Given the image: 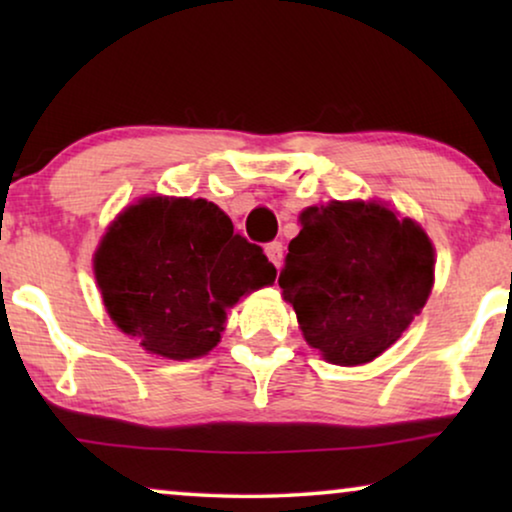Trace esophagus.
<instances>
[{
  "instance_id": "34e87169",
  "label": "esophagus",
  "mask_w": 512,
  "mask_h": 512,
  "mask_svg": "<svg viewBox=\"0 0 512 512\" xmlns=\"http://www.w3.org/2000/svg\"><path fill=\"white\" fill-rule=\"evenodd\" d=\"M265 254H268L270 261L275 263V268H279V265H282V258H284V244L279 240L268 242L265 244Z\"/></svg>"
}]
</instances>
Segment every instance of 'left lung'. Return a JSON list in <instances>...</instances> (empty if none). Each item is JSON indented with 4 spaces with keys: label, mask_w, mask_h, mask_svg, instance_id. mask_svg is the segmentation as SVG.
<instances>
[{
    "label": "left lung",
    "mask_w": 512,
    "mask_h": 512,
    "mask_svg": "<svg viewBox=\"0 0 512 512\" xmlns=\"http://www.w3.org/2000/svg\"><path fill=\"white\" fill-rule=\"evenodd\" d=\"M300 331L338 366L373 361L422 310L433 247L410 219L375 202H331L300 214L279 275Z\"/></svg>",
    "instance_id": "left-lung-1"
}]
</instances>
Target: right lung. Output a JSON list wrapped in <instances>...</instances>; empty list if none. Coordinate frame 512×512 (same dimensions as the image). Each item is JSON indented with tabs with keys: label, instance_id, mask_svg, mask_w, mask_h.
<instances>
[{
	"label": "right lung",
	"instance_id": "add662e5",
	"mask_svg": "<svg viewBox=\"0 0 512 512\" xmlns=\"http://www.w3.org/2000/svg\"><path fill=\"white\" fill-rule=\"evenodd\" d=\"M95 277L123 333L181 361L216 347L228 307L275 282L277 270L214 202L146 198L104 235Z\"/></svg>",
	"mask_w": 512,
	"mask_h": 512
}]
</instances>
